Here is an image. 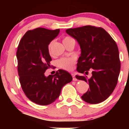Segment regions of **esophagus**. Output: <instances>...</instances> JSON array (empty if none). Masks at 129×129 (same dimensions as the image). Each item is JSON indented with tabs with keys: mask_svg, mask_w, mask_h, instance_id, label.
Masks as SVG:
<instances>
[{
	"mask_svg": "<svg viewBox=\"0 0 129 129\" xmlns=\"http://www.w3.org/2000/svg\"><path fill=\"white\" fill-rule=\"evenodd\" d=\"M72 77H73V81H77V79L75 77V73H72Z\"/></svg>",
	"mask_w": 129,
	"mask_h": 129,
	"instance_id": "34e87169",
	"label": "esophagus"
}]
</instances>
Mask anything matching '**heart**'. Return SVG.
Returning <instances> with one entry per match:
<instances>
[{
  "label": "heart",
  "instance_id": "heart-1",
  "mask_svg": "<svg viewBox=\"0 0 129 129\" xmlns=\"http://www.w3.org/2000/svg\"><path fill=\"white\" fill-rule=\"evenodd\" d=\"M69 37H66V38H64L63 42L66 41V40H68L69 39H70ZM54 41H52L49 43L48 46V50L49 53H51V48H52V46L53 44ZM57 65L59 66L60 68L63 69L67 70H71L73 69L74 64L75 63V60L73 59V58H61V59H59V60L57 61Z\"/></svg>",
  "mask_w": 129,
  "mask_h": 129
}]
</instances>
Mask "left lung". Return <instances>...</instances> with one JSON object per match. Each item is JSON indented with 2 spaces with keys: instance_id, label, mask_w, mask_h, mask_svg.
Here are the masks:
<instances>
[{
  "instance_id": "1",
  "label": "left lung",
  "mask_w": 129,
  "mask_h": 129,
  "mask_svg": "<svg viewBox=\"0 0 129 129\" xmlns=\"http://www.w3.org/2000/svg\"><path fill=\"white\" fill-rule=\"evenodd\" d=\"M66 32L76 40L81 49L77 71L87 75L89 69L92 70L89 79L76 76L77 79L89 84V89L82 99L88 103H101L110 96L117 84L120 71L117 46L101 27L84 26L67 29Z\"/></svg>"
}]
</instances>
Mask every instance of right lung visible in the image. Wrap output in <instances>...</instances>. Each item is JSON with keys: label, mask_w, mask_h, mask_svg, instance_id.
Here are the masks:
<instances>
[{"label": "right lung", "mask_w": 129, "mask_h": 129, "mask_svg": "<svg viewBox=\"0 0 129 129\" xmlns=\"http://www.w3.org/2000/svg\"><path fill=\"white\" fill-rule=\"evenodd\" d=\"M59 32L60 29L42 27L29 30L17 47V70L21 86L27 98L38 105H48L54 102L63 86L73 79L69 73L61 69L54 75H45L52 60L48 46Z\"/></svg>", "instance_id": "right-lung-1"}]
</instances>
